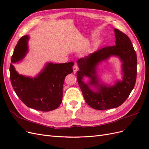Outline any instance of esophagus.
<instances>
[{
    "label": "esophagus",
    "instance_id": "1",
    "mask_svg": "<svg viewBox=\"0 0 149 149\" xmlns=\"http://www.w3.org/2000/svg\"><path fill=\"white\" fill-rule=\"evenodd\" d=\"M73 72L74 73H76V72H77L78 70V65L76 63H74V66H73Z\"/></svg>",
    "mask_w": 149,
    "mask_h": 149
}]
</instances>
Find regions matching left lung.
Returning <instances> with one entry per match:
<instances>
[{
  "label": "left lung",
  "instance_id": "obj_1",
  "mask_svg": "<svg viewBox=\"0 0 149 149\" xmlns=\"http://www.w3.org/2000/svg\"><path fill=\"white\" fill-rule=\"evenodd\" d=\"M114 31V46L101 48L78 60L79 70L76 74L79 88L86 103L97 110L112 109L123 104L136 84L137 63L136 51L127 35L117 29ZM111 56L120 59L123 74L122 80H118L112 86L103 84L97 74L98 65ZM84 77L90 79L88 84L83 81Z\"/></svg>",
  "mask_w": 149,
  "mask_h": 149
}]
</instances>
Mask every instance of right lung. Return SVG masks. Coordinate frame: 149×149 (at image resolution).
I'll list each match as a JSON object with an SVG mask.
<instances>
[{"label": "right lung", "mask_w": 149, "mask_h": 149, "mask_svg": "<svg viewBox=\"0 0 149 149\" xmlns=\"http://www.w3.org/2000/svg\"><path fill=\"white\" fill-rule=\"evenodd\" d=\"M29 36L20 38L12 56L10 78L13 90L25 104L31 109L50 111L62 102L63 86L66 76L73 73V62L54 64L47 63L34 78L19 74L13 63L22 60L29 51Z\"/></svg>", "instance_id": "1"}]
</instances>
